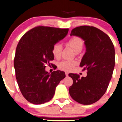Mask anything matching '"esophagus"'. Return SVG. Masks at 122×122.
<instances>
[{"instance_id":"esophagus-1","label":"esophagus","mask_w":122,"mask_h":122,"mask_svg":"<svg viewBox=\"0 0 122 122\" xmlns=\"http://www.w3.org/2000/svg\"><path fill=\"white\" fill-rule=\"evenodd\" d=\"M65 75H66V76H68V72H65Z\"/></svg>"}]
</instances>
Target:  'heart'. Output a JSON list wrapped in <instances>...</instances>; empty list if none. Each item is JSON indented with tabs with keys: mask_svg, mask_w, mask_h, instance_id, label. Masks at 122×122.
<instances>
[{
	"mask_svg": "<svg viewBox=\"0 0 122 122\" xmlns=\"http://www.w3.org/2000/svg\"><path fill=\"white\" fill-rule=\"evenodd\" d=\"M68 46L74 51L76 54L81 51L83 48L84 41L83 39L78 36L71 37L66 43ZM52 54L54 58H60L62 53V47L59 43H56L52 47ZM77 64L75 61H62L58 64V68L64 71H70Z\"/></svg>",
	"mask_w": 122,
	"mask_h": 122,
	"instance_id": "b5f03b06",
	"label": "heart"
}]
</instances>
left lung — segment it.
I'll list each match as a JSON object with an SVG mask.
<instances>
[{
  "mask_svg": "<svg viewBox=\"0 0 122 122\" xmlns=\"http://www.w3.org/2000/svg\"><path fill=\"white\" fill-rule=\"evenodd\" d=\"M71 36L80 37L86 49L80 66L87 69L86 77L69 73L73 84L69 88L71 97L76 102L90 105L98 101L106 92L112 76L115 53L110 37L94 26H81L73 29Z\"/></svg>",
  "mask_w": 122,
  "mask_h": 122,
  "instance_id": "8db88e82",
  "label": "left lung"
}]
</instances>
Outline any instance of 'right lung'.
Wrapping results in <instances>:
<instances>
[{"label":"right lung","instance_id":"right-lung-1","mask_svg":"<svg viewBox=\"0 0 122 122\" xmlns=\"http://www.w3.org/2000/svg\"><path fill=\"white\" fill-rule=\"evenodd\" d=\"M68 29L49 26L35 27L25 33L16 48L14 60L15 76L24 97L33 104H41L52 99L56 88L65 77L63 71L50 74L46 65L54 60L52 47L66 36ZM52 65V64H51Z\"/></svg>","mask_w":122,"mask_h":122}]
</instances>
